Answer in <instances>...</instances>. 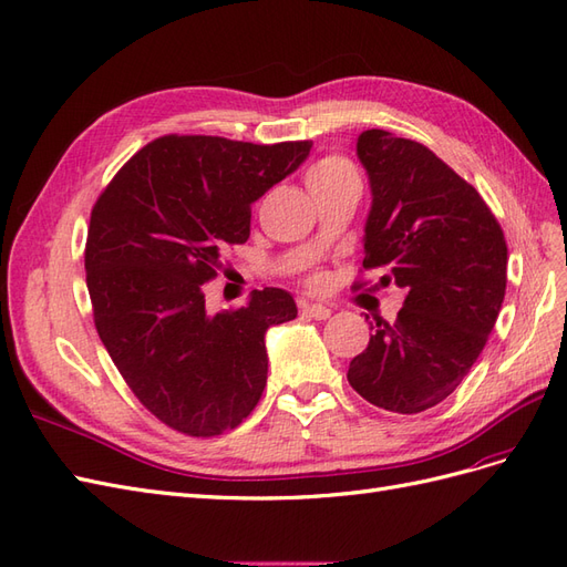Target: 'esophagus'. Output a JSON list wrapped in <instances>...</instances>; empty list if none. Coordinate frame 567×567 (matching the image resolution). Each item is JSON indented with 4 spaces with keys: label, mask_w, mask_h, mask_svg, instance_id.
Returning <instances> with one entry per match:
<instances>
[{
    "label": "esophagus",
    "mask_w": 567,
    "mask_h": 567,
    "mask_svg": "<svg viewBox=\"0 0 567 567\" xmlns=\"http://www.w3.org/2000/svg\"><path fill=\"white\" fill-rule=\"evenodd\" d=\"M301 311L309 318L326 320V318L332 316V306H328V303H301Z\"/></svg>",
    "instance_id": "1"
}]
</instances>
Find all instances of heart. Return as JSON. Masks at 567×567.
<instances>
[{
	"mask_svg": "<svg viewBox=\"0 0 567 567\" xmlns=\"http://www.w3.org/2000/svg\"><path fill=\"white\" fill-rule=\"evenodd\" d=\"M347 175H355L349 161L339 158V156H326V158H320L318 164L311 166L309 175H306V181H309V185L313 187V185L339 181V177H347Z\"/></svg>",
	"mask_w": 567,
	"mask_h": 567,
	"instance_id": "obj_1",
	"label": "heart"
}]
</instances>
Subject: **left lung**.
<instances>
[{"label": "left lung", "instance_id": "1", "mask_svg": "<svg viewBox=\"0 0 567 567\" xmlns=\"http://www.w3.org/2000/svg\"><path fill=\"white\" fill-rule=\"evenodd\" d=\"M355 154L373 197L363 268L382 272L380 287L394 282L403 306L394 326L378 322L347 378L373 406L420 413L456 390L487 344L506 295V239L477 189L420 142L363 131Z\"/></svg>", "mask_w": 567, "mask_h": 567}]
</instances>
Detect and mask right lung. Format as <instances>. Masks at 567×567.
Returning <instances> with one entry per match:
<instances>
[{
  "label": "right lung",
  "instance_id": "obj_1",
  "mask_svg": "<svg viewBox=\"0 0 567 567\" xmlns=\"http://www.w3.org/2000/svg\"><path fill=\"white\" fill-rule=\"evenodd\" d=\"M311 142L168 135L140 150L96 199L85 247L94 326L118 373L161 423L189 436L237 427L264 394L266 332L292 295L251 292L206 311L220 254L245 245L251 204L309 158Z\"/></svg>",
  "mask_w": 567,
  "mask_h": 567
}]
</instances>
